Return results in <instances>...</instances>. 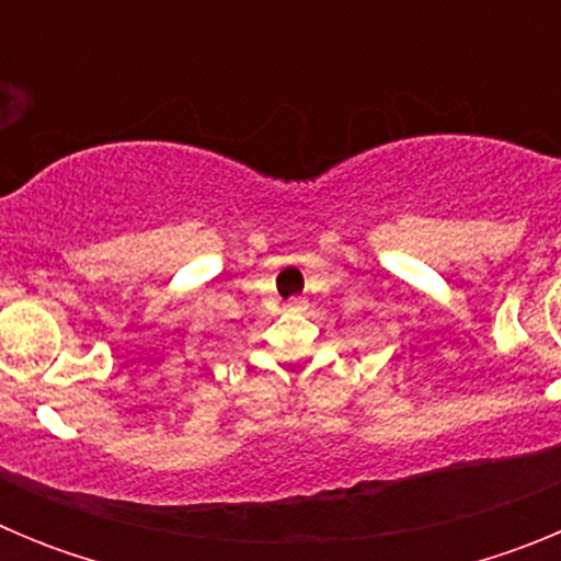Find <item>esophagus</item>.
Listing matches in <instances>:
<instances>
[{
	"label": "esophagus",
	"mask_w": 561,
	"mask_h": 561,
	"mask_svg": "<svg viewBox=\"0 0 561 561\" xmlns=\"http://www.w3.org/2000/svg\"><path fill=\"white\" fill-rule=\"evenodd\" d=\"M286 306H289V309H295V311L306 309V297H300V295L289 297V300H286Z\"/></svg>",
	"instance_id": "obj_1"
}]
</instances>
